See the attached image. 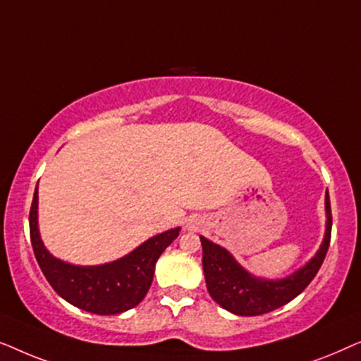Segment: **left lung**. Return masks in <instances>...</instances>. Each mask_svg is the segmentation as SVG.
Wrapping results in <instances>:
<instances>
[{
    "label": "left lung",
    "mask_w": 361,
    "mask_h": 361,
    "mask_svg": "<svg viewBox=\"0 0 361 361\" xmlns=\"http://www.w3.org/2000/svg\"><path fill=\"white\" fill-rule=\"evenodd\" d=\"M325 233L317 253L293 274L279 279L259 278L243 268L235 256L224 246L200 236L202 266H204L207 289L220 307L235 315H261L288 304L299 295L315 278L324 263L330 245L332 210L329 190L325 192Z\"/></svg>",
    "instance_id": "obj_1"
}]
</instances>
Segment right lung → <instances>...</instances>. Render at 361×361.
Listing matches in <instances>:
<instances>
[{
  "label": "right lung",
  "mask_w": 361,
  "mask_h": 361,
  "mask_svg": "<svg viewBox=\"0 0 361 361\" xmlns=\"http://www.w3.org/2000/svg\"><path fill=\"white\" fill-rule=\"evenodd\" d=\"M39 184V182H37ZM37 187L29 212L34 255L54 290L68 304L98 315L126 312L145 299L151 288L156 261L179 236L180 226L151 236L131 253L97 266H78L51 255L39 233Z\"/></svg>",
  "instance_id": "1"
}]
</instances>
